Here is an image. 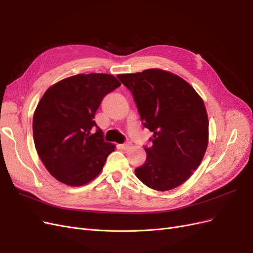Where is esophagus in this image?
Returning a JSON list of instances; mask_svg holds the SVG:
<instances>
[{"instance_id": "34e87169", "label": "esophagus", "mask_w": 253, "mask_h": 253, "mask_svg": "<svg viewBox=\"0 0 253 253\" xmlns=\"http://www.w3.org/2000/svg\"><path fill=\"white\" fill-rule=\"evenodd\" d=\"M131 145H132V142H131V141H126L125 143L121 144V148L124 149V150H127V149L131 148Z\"/></svg>"}]
</instances>
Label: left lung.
Masks as SVG:
<instances>
[{
	"instance_id": "1",
	"label": "left lung",
	"mask_w": 253,
	"mask_h": 253,
	"mask_svg": "<svg viewBox=\"0 0 253 253\" xmlns=\"http://www.w3.org/2000/svg\"><path fill=\"white\" fill-rule=\"evenodd\" d=\"M117 77L132 93L142 125L154 134L136 176L157 191L180 186L201 165L208 145L203 99L178 76L156 68Z\"/></svg>"
}]
</instances>
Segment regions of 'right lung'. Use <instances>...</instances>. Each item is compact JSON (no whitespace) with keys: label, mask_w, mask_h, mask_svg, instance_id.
Segmentation results:
<instances>
[{"label":"right lung","mask_w":253,"mask_h":253,"mask_svg":"<svg viewBox=\"0 0 253 253\" xmlns=\"http://www.w3.org/2000/svg\"><path fill=\"white\" fill-rule=\"evenodd\" d=\"M120 85L112 75L80 74L45 91L34 114V141L45 168L59 181L79 187L101 172L115 145L104 141L94 118L102 99Z\"/></svg>","instance_id":"1"}]
</instances>
